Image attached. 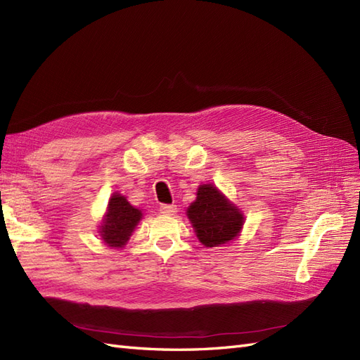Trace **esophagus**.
Listing matches in <instances>:
<instances>
[{"instance_id":"34e87169","label":"esophagus","mask_w":360,"mask_h":360,"mask_svg":"<svg viewBox=\"0 0 360 360\" xmlns=\"http://www.w3.org/2000/svg\"><path fill=\"white\" fill-rule=\"evenodd\" d=\"M176 205H161L160 207V211H161V214H164V216H172V214H174L176 213Z\"/></svg>"}]
</instances>
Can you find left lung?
Returning <instances> with one entry per match:
<instances>
[{
  "label": "left lung",
  "mask_w": 360,
  "mask_h": 360,
  "mask_svg": "<svg viewBox=\"0 0 360 360\" xmlns=\"http://www.w3.org/2000/svg\"><path fill=\"white\" fill-rule=\"evenodd\" d=\"M196 195L187 216L199 242L207 248H214L236 238L245 222L242 211L211 184L200 186Z\"/></svg>",
  "instance_id": "8db88e82"
}]
</instances>
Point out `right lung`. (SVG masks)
<instances>
[{
	"mask_svg": "<svg viewBox=\"0 0 360 360\" xmlns=\"http://www.w3.org/2000/svg\"><path fill=\"white\" fill-rule=\"evenodd\" d=\"M141 217V210L132 207L120 193H114L100 225L101 240L110 248H123Z\"/></svg>",
	"mask_w": 360,
	"mask_h": 360,
	"instance_id": "right-lung-1",
	"label": "right lung"
}]
</instances>
